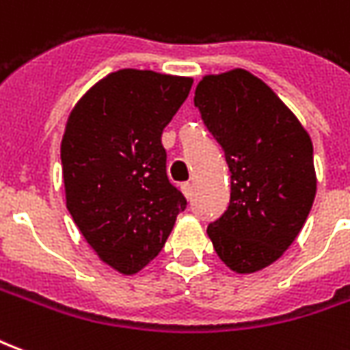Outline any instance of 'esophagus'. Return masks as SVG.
Listing matches in <instances>:
<instances>
[{
	"mask_svg": "<svg viewBox=\"0 0 350 350\" xmlns=\"http://www.w3.org/2000/svg\"><path fill=\"white\" fill-rule=\"evenodd\" d=\"M182 191L185 197L191 198V195H193V185L191 183H182Z\"/></svg>",
	"mask_w": 350,
	"mask_h": 350,
	"instance_id": "1",
	"label": "esophagus"
}]
</instances>
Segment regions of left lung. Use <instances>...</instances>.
<instances>
[{
	"instance_id": "1",
	"label": "left lung",
	"mask_w": 350,
	"mask_h": 350,
	"mask_svg": "<svg viewBox=\"0 0 350 350\" xmlns=\"http://www.w3.org/2000/svg\"><path fill=\"white\" fill-rule=\"evenodd\" d=\"M195 107L230 170L227 212L208 225L213 250L232 271L262 270L296 240L315 200L311 138L271 88L243 69L204 77Z\"/></svg>"
}]
</instances>
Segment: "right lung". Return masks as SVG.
Masks as SVG:
<instances>
[{"instance_id":"1","label":"right lung","mask_w":350,"mask_h":350,"mask_svg":"<svg viewBox=\"0 0 350 350\" xmlns=\"http://www.w3.org/2000/svg\"><path fill=\"white\" fill-rule=\"evenodd\" d=\"M193 79L122 69L75 105L62 140L67 210L103 262L131 275L159 255L187 200L161 135Z\"/></svg>"}]
</instances>
